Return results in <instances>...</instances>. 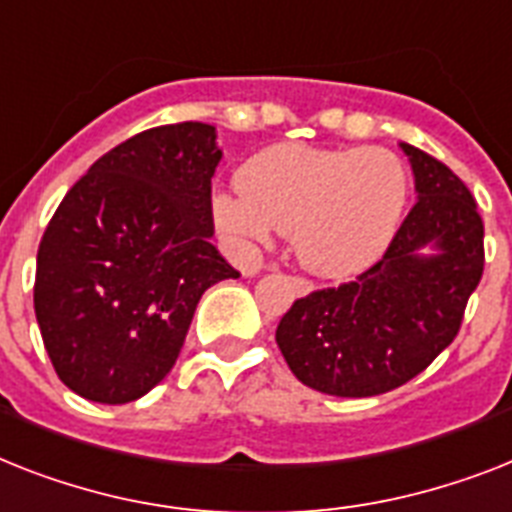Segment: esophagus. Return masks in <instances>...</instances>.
Masks as SVG:
<instances>
[{"instance_id": "1", "label": "esophagus", "mask_w": 512, "mask_h": 512, "mask_svg": "<svg viewBox=\"0 0 512 512\" xmlns=\"http://www.w3.org/2000/svg\"><path fill=\"white\" fill-rule=\"evenodd\" d=\"M292 281H294V289H297V294H307L310 289H313V286H310V281H307V278H302V276H294Z\"/></svg>"}]
</instances>
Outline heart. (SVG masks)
<instances>
[{
    "instance_id": "b5f03b06",
    "label": "heart",
    "mask_w": 512,
    "mask_h": 512,
    "mask_svg": "<svg viewBox=\"0 0 512 512\" xmlns=\"http://www.w3.org/2000/svg\"><path fill=\"white\" fill-rule=\"evenodd\" d=\"M239 191L213 197L215 223L239 247L292 234L305 268L347 278L371 268L392 244L410 194V176L381 147L318 149L281 144L239 170Z\"/></svg>"
}]
</instances>
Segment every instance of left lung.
<instances>
[{"mask_svg": "<svg viewBox=\"0 0 512 512\" xmlns=\"http://www.w3.org/2000/svg\"><path fill=\"white\" fill-rule=\"evenodd\" d=\"M418 202L376 265L355 281L297 299L278 350L315 392L373 397L426 371L458 336L484 273V220L444 162L402 144Z\"/></svg>", "mask_w": 512, "mask_h": 512, "instance_id": "8db88e82", "label": "left lung"}]
</instances>
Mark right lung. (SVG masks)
<instances>
[{
	"instance_id": "obj_1",
	"label": "right lung",
	"mask_w": 512,
	"mask_h": 512,
	"mask_svg": "<svg viewBox=\"0 0 512 512\" xmlns=\"http://www.w3.org/2000/svg\"><path fill=\"white\" fill-rule=\"evenodd\" d=\"M215 126L173 123L99 157L41 236L33 310L54 371L126 405L176 365L202 294L239 270L210 244Z\"/></svg>"
}]
</instances>
